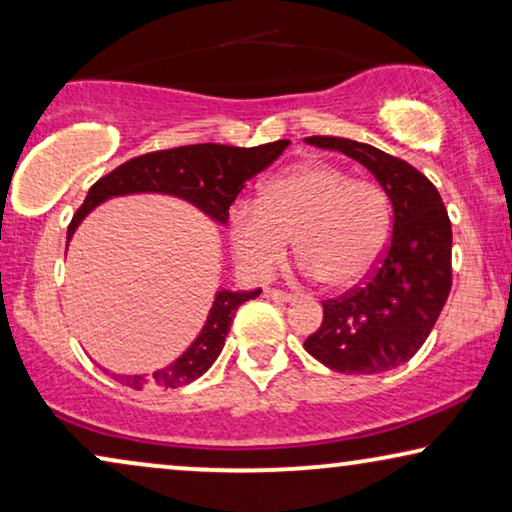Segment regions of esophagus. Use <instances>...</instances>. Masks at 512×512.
<instances>
[{
  "label": "esophagus",
  "mask_w": 512,
  "mask_h": 512,
  "mask_svg": "<svg viewBox=\"0 0 512 512\" xmlns=\"http://www.w3.org/2000/svg\"><path fill=\"white\" fill-rule=\"evenodd\" d=\"M265 298H270V300H282V303H289V300H291L293 296H291V293L279 291V289H265Z\"/></svg>",
  "instance_id": "34e87169"
}]
</instances>
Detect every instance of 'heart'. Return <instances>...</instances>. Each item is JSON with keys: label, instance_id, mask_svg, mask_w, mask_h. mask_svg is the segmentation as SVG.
Returning a JSON list of instances; mask_svg holds the SVG:
<instances>
[{"label": "heart", "instance_id": "1", "mask_svg": "<svg viewBox=\"0 0 512 512\" xmlns=\"http://www.w3.org/2000/svg\"><path fill=\"white\" fill-rule=\"evenodd\" d=\"M389 230L387 193L328 163H300L275 174L263 184L258 205L237 202L228 214L230 249L249 277L268 279L293 240L300 270L338 291L373 275Z\"/></svg>", "mask_w": 512, "mask_h": 512}]
</instances>
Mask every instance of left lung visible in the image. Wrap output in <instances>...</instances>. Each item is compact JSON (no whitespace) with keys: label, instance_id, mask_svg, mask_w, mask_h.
<instances>
[{"label":"left lung","instance_id":"1","mask_svg":"<svg viewBox=\"0 0 512 512\" xmlns=\"http://www.w3.org/2000/svg\"><path fill=\"white\" fill-rule=\"evenodd\" d=\"M305 142L361 163L394 207L380 265L359 289L326 300L324 321L305 349L335 373L375 375L403 366L429 338L452 289V223L443 198L422 172L375 146L342 137Z\"/></svg>","mask_w":512,"mask_h":512}]
</instances>
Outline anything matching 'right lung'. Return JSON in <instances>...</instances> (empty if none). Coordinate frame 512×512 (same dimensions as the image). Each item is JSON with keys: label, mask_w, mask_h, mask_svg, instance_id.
Returning <instances> with one entry per match:
<instances>
[{"label": "right lung", "mask_w": 512, "mask_h": 512, "mask_svg": "<svg viewBox=\"0 0 512 512\" xmlns=\"http://www.w3.org/2000/svg\"><path fill=\"white\" fill-rule=\"evenodd\" d=\"M289 144V139L251 146V149L223 144H191L132 158L90 186L86 200L76 209L74 219L67 228V244L72 240L74 230L79 228V223L97 205L111 198L137 193L174 195V198L191 202L212 221L226 226L228 209L237 195H240L244 184L251 177H256L258 172H263L265 167L275 163ZM258 293H261V289L216 291L205 326H202L198 338L191 342V347L179 359H174L170 366L156 370L149 377L116 375V380L137 391L149 387V384L151 387L177 389L198 380L200 375H205L212 368L216 356L221 354L223 345H226V335L230 331V324H233L237 307L256 298Z\"/></svg>", "instance_id": "right-lung-1"}]
</instances>
